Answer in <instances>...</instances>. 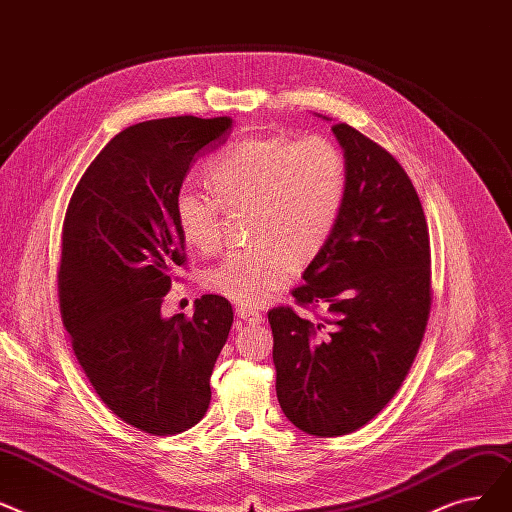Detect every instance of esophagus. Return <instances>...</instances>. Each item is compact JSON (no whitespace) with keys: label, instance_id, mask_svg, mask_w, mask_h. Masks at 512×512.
Returning a JSON list of instances; mask_svg holds the SVG:
<instances>
[{"label":"esophagus","instance_id":"1","mask_svg":"<svg viewBox=\"0 0 512 512\" xmlns=\"http://www.w3.org/2000/svg\"><path fill=\"white\" fill-rule=\"evenodd\" d=\"M235 314L243 323H250V325H258L262 323V314L256 308L250 306H235Z\"/></svg>","mask_w":512,"mask_h":512}]
</instances>
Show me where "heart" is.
<instances>
[{
	"label": "heart",
	"mask_w": 512,
	"mask_h": 512,
	"mask_svg": "<svg viewBox=\"0 0 512 512\" xmlns=\"http://www.w3.org/2000/svg\"><path fill=\"white\" fill-rule=\"evenodd\" d=\"M212 189L185 183L175 196L177 225L202 252L221 243L225 206L252 204L248 248H233L206 271L204 283L218 296L256 306L283 289L327 243L348 187L346 160L323 137L291 139L254 135L237 141L210 168Z\"/></svg>",
	"instance_id": "obj_1"
}]
</instances>
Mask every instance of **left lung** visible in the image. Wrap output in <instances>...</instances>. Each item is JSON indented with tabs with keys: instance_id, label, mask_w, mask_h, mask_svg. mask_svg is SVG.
Wrapping results in <instances>:
<instances>
[{
	"instance_id": "8db88e82",
	"label": "left lung",
	"mask_w": 512,
	"mask_h": 512,
	"mask_svg": "<svg viewBox=\"0 0 512 512\" xmlns=\"http://www.w3.org/2000/svg\"><path fill=\"white\" fill-rule=\"evenodd\" d=\"M331 131L344 150L346 200L304 285L291 291L329 316L312 323L287 306L269 310L281 410L319 437L360 429L394 398L431 308L429 231L415 187L381 145L346 123Z\"/></svg>"
}]
</instances>
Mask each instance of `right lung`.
<instances>
[{
	"mask_svg": "<svg viewBox=\"0 0 512 512\" xmlns=\"http://www.w3.org/2000/svg\"><path fill=\"white\" fill-rule=\"evenodd\" d=\"M233 118L173 116L120 131L72 193L62 231L60 312L104 404L152 435L202 421L233 308L206 294L193 316H162L185 260L175 196L191 162L216 150Z\"/></svg>",
	"mask_w": 512,
	"mask_h": 512,
	"instance_id": "right-lung-1",
	"label": "right lung"
}]
</instances>
